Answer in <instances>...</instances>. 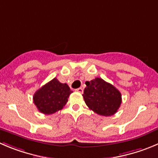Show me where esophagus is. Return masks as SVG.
Listing matches in <instances>:
<instances>
[{
  "instance_id": "34e87169",
  "label": "esophagus",
  "mask_w": 158,
  "mask_h": 158,
  "mask_svg": "<svg viewBox=\"0 0 158 158\" xmlns=\"http://www.w3.org/2000/svg\"><path fill=\"white\" fill-rule=\"evenodd\" d=\"M76 91L78 93H80V94H82V92H83V89H82V87H79L78 88V89H76Z\"/></svg>"
}]
</instances>
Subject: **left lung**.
<instances>
[{
	"instance_id": "1",
	"label": "left lung",
	"mask_w": 158,
	"mask_h": 158,
	"mask_svg": "<svg viewBox=\"0 0 158 158\" xmlns=\"http://www.w3.org/2000/svg\"><path fill=\"white\" fill-rule=\"evenodd\" d=\"M83 99L89 109L100 115L111 116L122 104V94L113 85L101 78L86 81Z\"/></svg>"
}]
</instances>
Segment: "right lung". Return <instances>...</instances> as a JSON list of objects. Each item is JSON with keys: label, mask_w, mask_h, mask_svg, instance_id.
<instances>
[{"label": "right lung", "mask_w": 158, "mask_h": 158, "mask_svg": "<svg viewBox=\"0 0 158 158\" xmlns=\"http://www.w3.org/2000/svg\"><path fill=\"white\" fill-rule=\"evenodd\" d=\"M72 93L67 84L61 83L54 78L35 93L33 103L40 112L54 114L63 108Z\"/></svg>", "instance_id": "obj_1"}]
</instances>
